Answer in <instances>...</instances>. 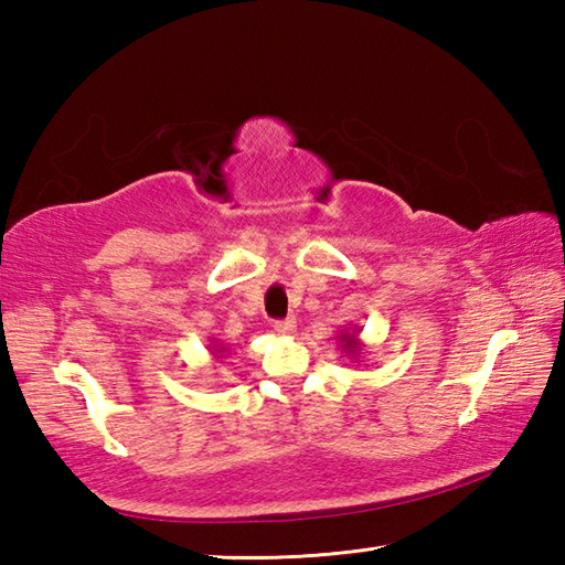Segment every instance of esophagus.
<instances>
[{
    "mask_svg": "<svg viewBox=\"0 0 565 565\" xmlns=\"http://www.w3.org/2000/svg\"><path fill=\"white\" fill-rule=\"evenodd\" d=\"M274 332H279V334H294V332H296V320H294V318L276 320V322H274Z\"/></svg>",
    "mask_w": 565,
    "mask_h": 565,
    "instance_id": "obj_1",
    "label": "esophagus"
}]
</instances>
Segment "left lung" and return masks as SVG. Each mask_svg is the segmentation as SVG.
<instances>
[{
	"instance_id": "obj_1",
	"label": "left lung",
	"mask_w": 565,
	"mask_h": 565,
	"mask_svg": "<svg viewBox=\"0 0 565 565\" xmlns=\"http://www.w3.org/2000/svg\"><path fill=\"white\" fill-rule=\"evenodd\" d=\"M359 334H362V328H359V326L344 328V330L338 334V344L342 347V354H344L347 359H352V362H356V359L362 356L364 350H366Z\"/></svg>"
}]
</instances>
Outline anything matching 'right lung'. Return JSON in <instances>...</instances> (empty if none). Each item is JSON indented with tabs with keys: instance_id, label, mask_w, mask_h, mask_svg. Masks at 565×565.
Masks as SVG:
<instances>
[{
	"instance_id": "obj_1",
	"label": "right lung",
	"mask_w": 565,
	"mask_h": 565,
	"mask_svg": "<svg viewBox=\"0 0 565 565\" xmlns=\"http://www.w3.org/2000/svg\"><path fill=\"white\" fill-rule=\"evenodd\" d=\"M209 352L213 354L215 362H221V359H225V356H227V347H225V344H221V342L215 340V338H211V342H209Z\"/></svg>"
}]
</instances>
